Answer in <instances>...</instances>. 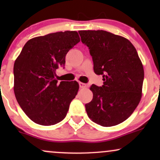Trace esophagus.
I'll use <instances>...</instances> for the list:
<instances>
[{
	"label": "esophagus",
	"mask_w": 160,
	"mask_h": 160,
	"mask_svg": "<svg viewBox=\"0 0 160 160\" xmlns=\"http://www.w3.org/2000/svg\"><path fill=\"white\" fill-rule=\"evenodd\" d=\"M79 86H80V88H86V83H83V82H79Z\"/></svg>",
	"instance_id": "34e87169"
}]
</instances>
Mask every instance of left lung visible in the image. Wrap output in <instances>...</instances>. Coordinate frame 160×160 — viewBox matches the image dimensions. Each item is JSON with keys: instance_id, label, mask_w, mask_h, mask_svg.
I'll list each match as a JSON object with an SVG mask.
<instances>
[{"instance_id": "left-lung-1", "label": "left lung", "mask_w": 160, "mask_h": 160, "mask_svg": "<svg viewBox=\"0 0 160 160\" xmlns=\"http://www.w3.org/2000/svg\"><path fill=\"white\" fill-rule=\"evenodd\" d=\"M89 47L94 72L102 75L103 86L92 84V100L86 104L92 121L109 127L127 120L138 105L144 81V68L132 43L106 31H79Z\"/></svg>"}]
</instances>
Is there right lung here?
<instances>
[{
  "mask_svg": "<svg viewBox=\"0 0 160 160\" xmlns=\"http://www.w3.org/2000/svg\"><path fill=\"white\" fill-rule=\"evenodd\" d=\"M77 32L66 31L29 40L13 67L14 93L22 111L37 124L55 125L64 120L79 89L77 81L58 83L56 71L80 42Z\"/></svg>",
  "mask_w": 160,
  "mask_h": 160,
  "instance_id": "obj_1",
  "label": "right lung"
}]
</instances>
